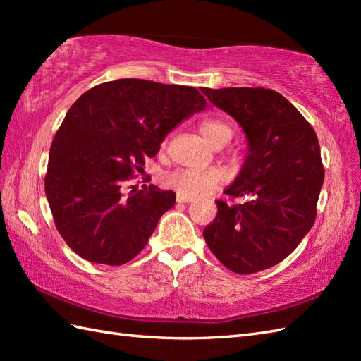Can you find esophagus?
<instances>
[{
	"instance_id": "1",
	"label": "esophagus",
	"mask_w": 361,
	"mask_h": 361,
	"mask_svg": "<svg viewBox=\"0 0 361 361\" xmlns=\"http://www.w3.org/2000/svg\"><path fill=\"white\" fill-rule=\"evenodd\" d=\"M176 202H178V203H189V202H192V197L176 194Z\"/></svg>"
}]
</instances>
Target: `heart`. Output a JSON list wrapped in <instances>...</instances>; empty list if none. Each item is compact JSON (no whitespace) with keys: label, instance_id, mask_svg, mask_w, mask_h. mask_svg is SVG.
<instances>
[{"label":"heart","instance_id":"heart-1","mask_svg":"<svg viewBox=\"0 0 361 361\" xmlns=\"http://www.w3.org/2000/svg\"><path fill=\"white\" fill-rule=\"evenodd\" d=\"M202 135L212 145H225L233 136V126L224 118H211L202 122ZM224 183V175L214 167L208 169H175L164 175V185L186 197L211 194Z\"/></svg>","mask_w":361,"mask_h":361}]
</instances>
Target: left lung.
<instances>
[{
    "label": "left lung",
    "mask_w": 361,
    "mask_h": 361,
    "mask_svg": "<svg viewBox=\"0 0 361 361\" xmlns=\"http://www.w3.org/2000/svg\"><path fill=\"white\" fill-rule=\"evenodd\" d=\"M209 101L239 122L250 152L225 194L245 203L216 200L217 216L204 228L209 250L228 270H267L310 231L324 181L315 130L278 91L202 88Z\"/></svg>",
    "instance_id": "8db88e82"
}]
</instances>
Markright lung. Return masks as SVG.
<instances>
[{
  "label": "right lung",
  "mask_w": 361,
  "mask_h": 361,
  "mask_svg": "<svg viewBox=\"0 0 361 361\" xmlns=\"http://www.w3.org/2000/svg\"><path fill=\"white\" fill-rule=\"evenodd\" d=\"M204 109L194 87L142 79L101 83L71 105L51 144L44 192L75 255L104 265L140 255L176 195L126 183L180 121Z\"/></svg>",
  "instance_id": "obj_1"
}]
</instances>
